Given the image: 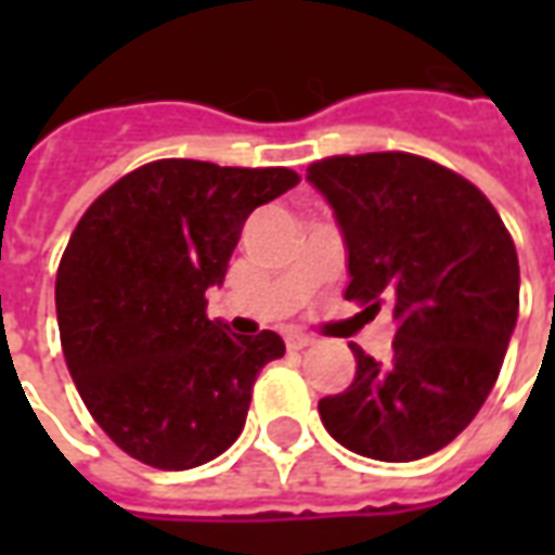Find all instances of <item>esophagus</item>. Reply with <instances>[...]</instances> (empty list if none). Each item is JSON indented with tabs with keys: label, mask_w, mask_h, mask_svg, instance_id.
Here are the masks:
<instances>
[{
	"label": "esophagus",
	"mask_w": 555,
	"mask_h": 555,
	"mask_svg": "<svg viewBox=\"0 0 555 555\" xmlns=\"http://www.w3.org/2000/svg\"><path fill=\"white\" fill-rule=\"evenodd\" d=\"M312 341H314V338L306 336V333H300V330H288V333H285V348H288V350L309 348Z\"/></svg>",
	"instance_id": "esophagus-1"
}]
</instances>
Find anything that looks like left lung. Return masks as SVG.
I'll return each instance as SVG.
<instances>
[{"label":"left lung","instance_id":"8db88e82","mask_svg":"<svg viewBox=\"0 0 555 555\" xmlns=\"http://www.w3.org/2000/svg\"><path fill=\"white\" fill-rule=\"evenodd\" d=\"M306 181L333 207L357 302L392 300V360L360 345L357 377L318 401L330 437L374 461L404 464L476 418L502 369L520 306L512 234L473 183L404 151L326 157Z\"/></svg>","mask_w":555,"mask_h":555}]
</instances>
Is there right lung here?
Returning a JSON list of instances; mask_svg holds the SVG:
<instances>
[{
    "label": "right lung",
    "mask_w": 555,
    "mask_h": 555,
    "mask_svg": "<svg viewBox=\"0 0 555 555\" xmlns=\"http://www.w3.org/2000/svg\"><path fill=\"white\" fill-rule=\"evenodd\" d=\"M300 175L157 159L82 214L55 276L67 372L109 440L157 469H193L241 437L253 384L285 341L207 318L241 229Z\"/></svg>",
    "instance_id": "right-lung-1"
}]
</instances>
